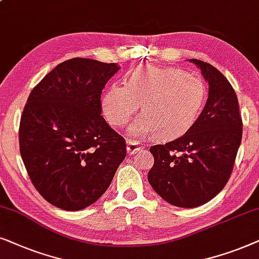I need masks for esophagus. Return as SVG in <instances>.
Here are the masks:
<instances>
[{
	"instance_id": "34e87169",
	"label": "esophagus",
	"mask_w": 259,
	"mask_h": 259,
	"mask_svg": "<svg viewBox=\"0 0 259 259\" xmlns=\"http://www.w3.org/2000/svg\"><path fill=\"white\" fill-rule=\"evenodd\" d=\"M142 144H141L139 141L136 140H127L126 141V149L129 154H136L137 151L142 149Z\"/></svg>"
}]
</instances>
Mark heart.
Returning a JSON list of instances; mask_svg holds the SVG:
<instances>
[{
  "label": "heart",
  "instance_id": "obj_1",
  "mask_svg": "<svg viewBox=\"0 0 259 259\" xmlns=\"http://www.w3.org/2000/svg\"><path fill=\"white\" fill-rule=\"evenodd\" d=\"M207 101L202 79L174 67L137 68L125 86L113 84L102 97L106 122L119 129L141 103L140 115L129 127L130 135L146 137L156 134L160 140H174L194 125Z\"/></svg>",
  "mask_w": 259,
  "mask_h": 259
}]
</instances>
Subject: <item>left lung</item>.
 <instances>
[{
  "mask_svg": "<svg viewBox=\"0 0 259 259\" xmlns=\"http://www.w3.org/2000/svg\"><path fill=\"white\" fill-rule=\"evenodd\" d=\"M208 81V98L185 135L150 147L148 181L169 204L192 208L214 198L229 181L242 142L243 120L236 92L211 64L191 59Z\"/></svg>",
  "mask_w": 259,
  "mask_h": 259,
  "instance_id": "1",
  "label": "left lung"
}]
</instances>
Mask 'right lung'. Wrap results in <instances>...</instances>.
Here are the masks:
<instances>
[{
	"label": "right lung",
	"mask_w": 259,
	"mask_h": 259,
	"mask_svg": "<svg viewBox=\"0 0 259 259\" xmlns=\"http://www.w3.org/2000/svg\"><path fill=\"white\" fill-rule=\"evenodd\" d=\"M116 64L73 58L32 90L20 120V153L41 196L79 211L104 194L126 156L125 140L102 113L101 96Z\"/></svg>",
	"instance_id": "obj_1"
}]
</instances>
